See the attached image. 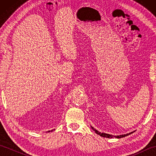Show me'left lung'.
Segmentation results:
<instances>
[{
	"label": "left lung",
	"instance_id": "obj_1",
	"mask_svg": "<svg viewBox=\"0 0 156 156\" xmlns=\"http://www.w3.org/2000/svg\"><path fill=\"white\" fill-rule=\"evenodd\" d=\"M92 129H93V130L95 131L96 133H97L98 135H101V136L102 137H107V138H112V137H117V138H121V137H124L125 136H127V135H130L131 133H133V132H131V133H127V134H124V135H116V136H114V135H110V134H107V133H101V132H99L98 131L96 130L95 129H94L93 127H92Z\"/></svg>",
	"mask_w": 156,
	"mask_h": 156
}]
</instances>
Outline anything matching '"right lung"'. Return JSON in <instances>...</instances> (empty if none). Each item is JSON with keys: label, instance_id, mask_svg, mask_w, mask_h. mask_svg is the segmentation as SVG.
Listing matches in <instances>:
<instances>
[{"label": "right lung", "instance_id": "right-lung-1", "mask_svg": "<svg viewBox=\"0 0 156 156\" xmlns=\"http://www.w3.org/2000/svg\"><path fill=\"white\" fill-rule=\"evenodd\" d=\"M54 130H55V129H54ZM54 131V130H51V131Z\"/></svg>", "mask_w": 156, "mask_h": 156}]
</instances>
